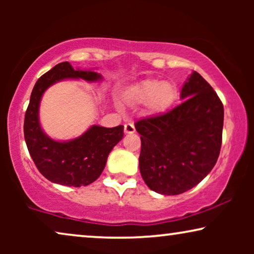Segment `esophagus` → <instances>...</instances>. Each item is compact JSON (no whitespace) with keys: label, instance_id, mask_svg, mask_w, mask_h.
<instances>
[{"label":"esophagus","instance_id":"obj_1","mask_svg":"<svg viewBox=\"0 0 254 254\" xmlns=\"http://www.w3.org/2000/svg\"><path fill=\"white\" fill-rule=\"evenodd\" d=\"M125 133L126 134H133L135 133V126L133 124H126L125 125Z\"/></svg>","mask_w":254,"mask_h":254}]
</instances>
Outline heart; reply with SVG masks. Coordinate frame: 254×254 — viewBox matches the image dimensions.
I'll list each match as a JSON object with an SVG mask.
<instances>
[{
  "instance_id": "b5f03b06",
  "label": "heart",
  "mask_w": 254,
  "mask_h": 254,
  "mask_svg": "<svg viewBox=\"0 0 254 254\" xmlns=\"http://www.w3.org/2000/svg\"><path fill=\"white\" fill-rule=\"evenodd\" d=\"M177 88L172 82L158 79H144L126 92L128 100L133 103H147V109L152 114H162L170 110L177 99Z\"/></svg>"
}]
</instances>
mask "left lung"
Returning a JSON list of instances; mask_svg holds the SVG:
<instances>
[{"mask_svg":"<svg viewBox=\"0 0 254 254\" xmlns=\"http://www.w3.org/2000/svg\"><path fill=\"white\" fill-rule=\"evenodd\" d=\"M184 102L161 116L138 120L140 172L151 190L178 195L196 186L216 164L222 144L223 104L209 83L193 71Z\"/></svg>","mask_w":254,"mask_h":254,"instance_id":"8db88e82","label":"left lung"}]
</instances>
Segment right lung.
I'll return each mask as SVG.
<instances>
[{"label":"right lung","instance_id":"add662e5","mask_svg":"<svg viewBox=\"0 0 254 254\" xmlns=\"http://www.w3.org/2000/svg\"><path fill=\"white\" fill-rule=\"evenodd\" d=\"M64 79L102 81L103 76L92 69H74L69 62H61L38 79L30 97L24 137L34 164L50 182L64 186H86L98 179L107 157L124 137V126L106 128L93 125L81 136L69 141L51 138L41 128L39 107L45 91Z\"/></svg>","mask_w":254,"mask_h":254}]
</instances>
